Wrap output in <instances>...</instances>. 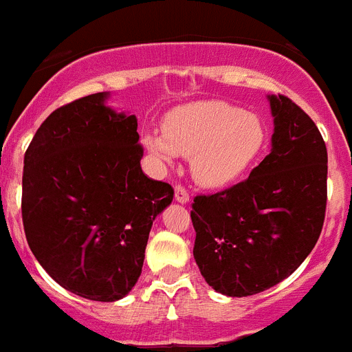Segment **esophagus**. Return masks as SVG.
Masks as SVG:
<instances>
[{
    "mask_svg": "<svg viewBox=\"0 0 352 352\" xmlns=\"http://www.w3.org/2000/svg\"><path fill=\"white\" fill-rule=\"evenodd\" d=\"M174 199H176L179 204H186L188 203V199H190V195H188V192H186L183 186L178 185L174 188Z\"/></svg>",
    "mask_w": 352,
    "mask_h": 352,
    "instance_id": "obj_1",
    "label": "esophagus"
}]
</instances>
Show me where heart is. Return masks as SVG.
Returning <instances> with one entry per match:
<instances>
[{
  "label": "heart",
  "instance_id": "heart-1",
  "mask_svg": "<svg viewBox=\"0 0 352 352\" xmlns=\"http://www.w3.org/2000/svg\"><path fill=\"white\" fill-rule=\"evenodd\" d=\"M162 133H142L149 157L160 166H173L176 155L190 157L192 178L206 188L238 182L268 142V130L257 114L222 100L174 109L164 120Z\"/></svg>",
  "mask_w": 352,
  "mask_h": 352
}]
</instances>
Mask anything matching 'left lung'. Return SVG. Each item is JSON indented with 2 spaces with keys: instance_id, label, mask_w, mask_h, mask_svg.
<instances>
[{
  "instance_id": "left-lung-1",
  "label": "left lung",
  "mask_w": 352,
  "mask_h": 352,
  "mask_svg": "<svg viewBox=\"0 0 352 352\" xmlns=\"http://www.w3.org/2000/svg\"><path fill=\"white\" fill-rule=\"evenodd\" d=\"M270 155L245 182L192 204L194 259L217 292L273 287L316 247L326 211L328 153L316 123L287 96L268 95Z\"/></svg>"
}]
</instances>
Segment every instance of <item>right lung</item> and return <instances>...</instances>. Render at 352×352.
I'll return each mask as SVG.
<instances>
[{
  "label": "right lung",
  "mask_w": 352,
  "mask_h": 352,
  "mask_svg": "<svg viewBox=\"0 0 352 352\" xmlns=\"http://www.w3.org/2000/svg\"><path fill=\"white\" fill-rule=\"evenodd\" d=\"M95 93L56 109L36 130L23 173L28 245L61 287L93 301L125 298L173 186L142 173L138 118Z\"/></svg>",
  "instance_id": "1"
}]
</instances>
